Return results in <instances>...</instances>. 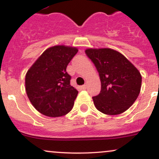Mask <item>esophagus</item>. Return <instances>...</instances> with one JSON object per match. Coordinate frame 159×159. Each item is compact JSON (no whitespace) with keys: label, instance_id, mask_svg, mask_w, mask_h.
Here are the masks:
<instances>
[{"label":"esophagus","instance_id":"esophagus-1","mask_svg":"<svg viewBox=\"0 0 159 159\" xmlns=\"http://www.w3.org/2000/svg\"><path fill=\"white\" fill-rule=\"evenodd\" d=\"M81 89H83V90H86L87 89V84H84L81 86Z\"/></svg>","mask_w":159,"mask_h":159}]
</instances>
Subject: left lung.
Masks as SVG:
<instances>
[{
  "mask_svg": "<svg viewBox=\"0 0 159 159\" xmlns=\"http://www.w3.org/2000/svg\"><path fill=\"white\" fill-rule=\"evenodd\" d=\"M85 53L96 66L101 91L93 97L95 107L107 115L125 112L139 96L142 77L138 69L114 49L87 48Z\"/></svg>",
  "mask_w": 159,
  "mask_h": 159,
  "instance_id": "8db88e82",
  "label": "left lung"
}]
</instances>
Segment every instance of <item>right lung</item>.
Listing matches in <instances>:
<instances>
[{
    "label": "right lung",
    "mask_w": 159,
    "mask_h": 159,
    "mask_svg": "<svg viewBox=\"0 0 159 159\" xmlns=\"http://www.w3.org/2000/svg\"><path fill=\"white\" fill-rule=\"evenodd\" d=\"M78 48L54 45L47 48L25 75V90L35 108L45 116L58 117L72 109L78 91L70 85L66 67Z\"/></svg>",
    "instance_id": "1"
}]
</instances>
